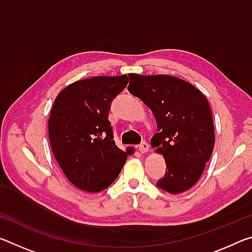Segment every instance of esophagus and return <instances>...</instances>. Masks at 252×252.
<instances>
[{
    "label": "esophagus",
    "mask_w": 252,
    "mask_h": 252,
    "mask_svg": "<svg viewBox=\"0 0 252 252\" xmlns=\"http://www.w3.org/2000/svg\"><path fill=\"white\" fill-rule=\"evenodd\" d=\"M149 150V144L147 142H141L139 144V151L141 153H146Z\"/></svg>",
    "instance_id": "1"
}]
</instances>
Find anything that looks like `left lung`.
I'll use <instances>...</instances> for the list:
<instances>
[{"instance_id": "8db88e82", "label": "left lung", "mask_w": 252, "mask_h": 252, "mask_svg": "<svg viewBox=\"0 0 252 252\" xmlns=\"http://www.w3.org/2000/svg\"><path fill=\"white\" fill-rule=\"evenodd\" d=\"M129 78L127 90L150 108L160 131L151 141L162 144L167 169L157 187L172 194L187 191L201 177L215 147L209 102L192 84L171 75Z\"/></svg>"}]
</instances>
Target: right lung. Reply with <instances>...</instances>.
<instances>
[{
  "mask_svg": "<svg viewBox=\"0 0 252 252\" xmlns=\"http://www.w3.org/2000/svg\"><path fill=\"white\" fill-rule=\"evenodd\" d=\"M129 79L94 76L59 93L49 119L52 152L67 180L83 191L100 192L118 178L129 153L117 147L109 121L111 104Z\"/></svg>",
  "mask_w": 252,
  "mask_h": 252,
  "instance_id": "1",
  "label": "right lung"
}]
</instances>
